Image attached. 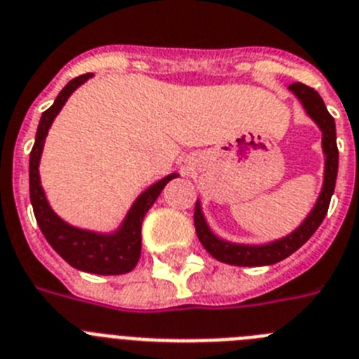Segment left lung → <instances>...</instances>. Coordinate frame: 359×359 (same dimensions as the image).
I'll use <instances>...</instances> for the list:
<instances>
[{
    "label": "left lung",
    "instance_id": "left-lung-1",
    "mask_svg": "<svg viewBox=\"0 0 359 359\" xmlns=\"http://www.w3.org/2000/svg\"><path fill=\"white\" fill-rule=\"evenodd\" d=\"M296 97L300 99L304 104L305 111L309 114L311 119L320 126L323 137H322V148L325 154V177H323V188L320 197H318L316 205L313 208L307 218H305L302 226L291 233V235L283 236L280 240H274L271 244L264 245H244V244H233V242H226L220 240L211 233V229L205 224V218L202 215L201 204L197 202L195 205V231H197L201 244L213 258L224 264H231V266H244V267H260V266H271L276 262L287 258L292 255L296 249H300L302 245L314 235L320 224L325 218L327 210H329L330 197L334 193L336 177H338V146H336V124L332 115L327 111L323 99L320 97V93L314 88H309L304 83H294L289 86Z\"/></svg>",
    "mask_w": 359,
    "mask_h": 359
}]
</instances>
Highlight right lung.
<instances>
[{
  "instance_id": "add662e5",
  "label": "right lung",
  "mask_w": 359,
  "mask_h": 359,
  "mask_svg": "<svg viewBox=\"0 0 359 359\" xmlns=\"http://www.w3.org/2000/svg\"><path fill=\"white\" fill-rule=\"evenodd\" d=\"M90 77L92 74H83V76L72 79L59 92L54 104L46 111H43L39 126H37L36 142L30 151V202H32L37 226L45 235L46 242L72 267L93 274H124L130 273L141 258V226L144 215L157 201L164 186L179 175L171 173L155 182L154 186H149L142 195H139V198L133 202L132 210L128 211L123 226L111 235H101V233L72 227L52 211L41 188V180H39V158H41L43 144H45L50 124L54 123L55 115L61 111L67 99L77 86L83 85Z\"/></svg>"
}]
</instances>
